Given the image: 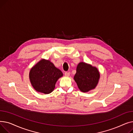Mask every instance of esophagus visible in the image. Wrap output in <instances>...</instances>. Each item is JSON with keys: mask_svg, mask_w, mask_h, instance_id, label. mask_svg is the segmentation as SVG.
Returning a JSON list of instances; mask_svg holds the SVG:
<instances>
[{"mask_svg": "<svg viewBox=\"0 0 133 133\" xmlns=\"http://www.w3.org/2000/svg\"><path fill=\"white\" fill-rule=\"evenodd\" d=\"M69 74H70V73H69V72H66L65 73V75L66 76H69Z\"/></svg>", "mask_w": 133, "mask_h": 133, "instance_id": "1", "label": "esophagus"}]
</instances>
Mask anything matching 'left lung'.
<instances>
[{
    "instance_id": "8db88e82",
    "label": "left lung",
    "mask_w": 133,
    "mask_h": 133,
    "mask_svg": "<svg viewBox=\"0 0 133 133\" xmlns=\"http://www.w3.org/2000/svg\"><path fill=\"white\" fill-rule=\"evenodd\" d=\"M100 78L97 69L85 62H80L76 68L74 79L81 91L87 92L95 88Z\"/></svg>"
}]
</instances>
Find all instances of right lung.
Masks as SVG:
<instances>
[{
    "mask_svg": "<svg viewBox=\"0 0 133 133\" xmlns=\"http://www.w3.org/2000/svg\"><path fill=\"white\" fill-rule=\"evenodd\" d=\"M62 75V72L50 61L42 59L31 69L30 79L37 91L49 94L54 90L56 82Z\"/></svg>",
    "mask_w": 133,
    "mask_h": 133,
    "instance_id": "add662e5",
    "label": "right lung"
}]
</instances>
